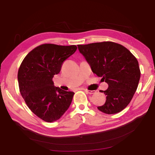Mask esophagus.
Listing matches in <instances>:
<instances>
[{
    "label": "esophagus",
    "instance_id": "esophagus-1",
    "mask_svg": "<svg viewBox=\"0 0 155 155\" xmlns=\"http://www.w3.org/2000/svg\"><path fill=\"white\" fill-rule=\"evenodd\" d=\"M85 91L86 93H87L89 94H93L96 93V91L94 90H85Z\"/></svg>",
    "mask_w": 155,
    "mask_h": 155
}]
</instances>
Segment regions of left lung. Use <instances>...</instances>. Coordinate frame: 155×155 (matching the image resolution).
Listing matches in <instances>:
<instances>
[{
  "mask_svg": "<svg viewBox=\"0 0 155 155\" xmlns=\"http://www.w3.org/2000/svg\"><path fill=\"white\" fill-rule=\"evenodd\" d=\"M78 51L90 64L93 73L108 84L106 102L98 109L107 114L119 113L132 100L140 78L135 57L121 44L103 41L78 45Z\"/></svg>",
  "mask_w": 155,
  "mask_h": 155,
  "instance_id": "8db88e82",
  "label": "left lung"
}]
</instances>
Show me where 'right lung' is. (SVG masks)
<instances>
[{"label":"right lung","mask_w":155,"mask_h":155,"mask_svg":"<svg viewBox=\"0 0 155 155\" xmlns=\"http://www.w3.org/2000/svg\"><path fill=\"white\" fill-rule=\"evenodd\" d=\"M77 49L75 45L41 44L28 52L20 65L18 81L21 95L31 111L44 121L59 120L72 103L74 93L54 87L52 78Z\"/></svg>","instance_id":"obj_1"}]
</instances>
